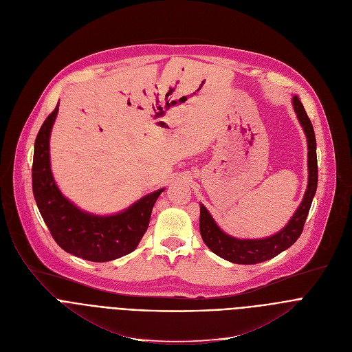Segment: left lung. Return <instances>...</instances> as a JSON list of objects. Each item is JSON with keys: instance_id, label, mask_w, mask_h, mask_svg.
<instances>
[{"instance_id": "1", "label": "left lung", "mask_w": 352, "mask_h": 352, "mask_svg": "<svg viewBox=\"0 0 352 352\" xmlns=\"http://www.w3.org/2000/svg\"><path fill=\"white\" fill-rule=\"evenodd\" d=\"M293 107L297 114V119L306 133L307 137V148H309V182L307 190L304 192L300 206L296 209L294 215L289 223L274 235L263 239H238L225 233L210 217L208 209L201 204V215H199V232L205 245L218 254L222 259L238 263V265H256L266 262L272 257L289 249L301 235L304 222L307 219L309 210L313 202V198L317 191L318 170H317V153H316V134L309 116L304 110L300 99L293 96Z\"/></svg>"}]
</instances>
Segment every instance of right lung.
<instances>
[{
    "instance_id": "right-lung-1",
    "label": "right lung",
    "mask_w": 352,
    "mask_h": 352,
    "mask_svg": "<svg viewBox=\"0 0 352 352\" xmlns=\"http://www.w3.org/2000/svg\"><path fill=\"white\" fill-rule=\"evenodd\" d=\"M59 103L46 117L35 140L32 191L55 242L67 253L90 262H109L133 252L148 228L157 190L116 215H91L62 195L51 171L50 137Z\"/></svg>"
}]
</instances>
